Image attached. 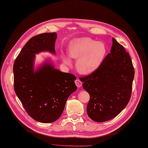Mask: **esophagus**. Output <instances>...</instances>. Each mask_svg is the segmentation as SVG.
Instances as JSON below:
<instances>
[{"label":"esophagus","mask_w":148,"mask_h":148,"mask_svg":"<svg viewBox=\"0 0 148 148\" xmlns=\"http://www.w3.org/2000/svg\"><path fill=\"white\" fill-rule=\"evenodd\" d=\"M75 84H76V86L78 87V88L81 87L82 86V82L79 79H76L75 80Z\"/></svg>","instance_id":"obj_1"}]
</instances>
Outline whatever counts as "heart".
Here are the masks:
<instances>
[{"mask_svg": "<svg viewBox=\"0 0 148 148\" xmlns=\"http://www.w3.org/2000/svg\"><path fill=\"white\" fill-rule=\"evenodd\" d=\"M70 57L77 60L76 67L78 72L87 75L92 73L101 64L106 53V47L102 42H97L88 37L77 38L71 41L69 49ZM64 61L70 64L65 57Z\"/></svg>", "mask_w": 148, "mask_h": 148, "instance_id": "1", "label": "heart"}]
</instances>
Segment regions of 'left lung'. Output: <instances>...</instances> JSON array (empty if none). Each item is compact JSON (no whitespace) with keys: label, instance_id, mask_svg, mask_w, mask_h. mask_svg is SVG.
<instances>
[{"label":"left lung","instance_id":"8db88e82","mask_svg":"<svg viewBox=\"0 0 148 148\" xmlns=\"http://www.w3.org/2000/svg\"><path fill=\"white\" fill-rule=\"evenodd\" d=\"M134 78V69L129 53L112 38L111 52L99 67L79 78L90 95L88 117L95 122H103L117 116L130 100Z\"/></svg>","mask_w":148,"mask_h":148}]
</instances>
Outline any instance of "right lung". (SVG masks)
Listing matches in <instances>:
<instances>
[{"instance_id":"1","label":"right lung","mask_w":148,"mask_h":148,"mask_svg":"<svg viewBox=\"0 0 148 148\" xmlns=\"http://www.w3.org/2000/svg\"><path fill=\"white\" fill-rule=\"evenodd\" d=\"M56 32L40 34L28 41L15 60L14 88L25 110L34 120L52 123L61 116L69 96L76 90V77L47 62L34 71L35 53H55Z\"/></svg>"}]
</instances>
